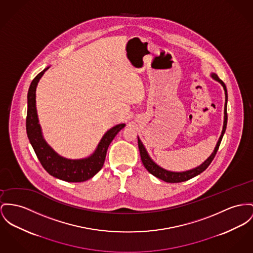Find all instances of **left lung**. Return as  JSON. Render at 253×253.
<instances>
[{
	"instance_id": "obj_1",
	"label": "left lung",
	"mask_w": 253,
	"mask_h": 253,
	"mask_svg": "<svg viewBox=\"0 0 253 253\" xmlns=\"http://www.w3.org/2000/svg\"><path fill=\"white\" fill-rule=\"evenodd\" d=\"M211 77L219 82L220 84L222 85L223 89H224V93H225V103H224V121H223V126H222V131H221V135L219 137V141L217 143V146L214 150V152H212V154L202 163L201 166L197 167V168L192 169L186 171H180V172H176V171H169L165 169L159 167L156 163H154L152 161V158L150 157V155L148 154V152L146 151L144 145L142 144L141 140L138 138V147H139V151H140V155H141V160L143 162V165L145 166V168L148 169L149 172H151L152 175L158 177L159 179L165 181V182H169V183H178V182H183L186 180H189L195 176H197L198 174L202 173L203 170H205L206 169L208 168V166L211 164V162L213 161L216 153L219 150V144L221 142V139L223 137V134L225 132L226 129V125H227V90H226V86L224 84V83L219 80V77L216 74H212Z\"/></svg>"
}]
</instances>
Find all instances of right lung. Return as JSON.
Returning a JSON list of instances; mask_svg holds the SVG:
<instances>
[{"label":"right lung","mask_w":253,"mask_h":253,"mask_svg":"<svg viewBox=\"0 0 253 253\" xmlns=\"http://www.w3.org/2000/svg\"><path fill=\"white\" fill-rule=\"evenodd\" d=\"M49 69L45 68L39 73L32 82L28 92V112L26 128L28 138L34 148V152L43 168L51 175L67 182H83L93 177L99 170H101L107 149L117 135L119 131L125 127V124H120L110 128L101 138L95 152L84 159L71 160L58 155L51 147L46 143L41 132L40 125L38 124V117L35 104V91L36 86Z\"/></svg>","instance_id":"right-lung-1"}]
</instances>
